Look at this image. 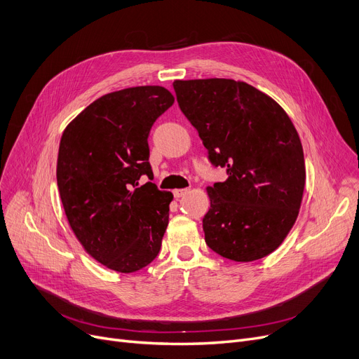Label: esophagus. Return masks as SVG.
Masks as SVG:
<instances>
[{
    "label": "esophagus",
    "mask_w": 359,
    "mask_h": 359,
    "mask_svg": "<svg viewBox=\"0 0 359 359\" xmlns=\"http://www.w3.org/2000/svg\"><path fill=\"white\" fill-rule=\"evenodd\" d=\"M187 194H189V189H175V191H173V195H175L176 199L183 198V196L187 195Z\"/></svg>",
    "instance_id": "obj_1"
}]
</instances>
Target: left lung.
<instances>
[{
	"mask_svg": "<svg viewBox=\"0 0 359 359\" xmlns=\"http://www.w3.org/2000/svg\"><path fill=\"white\" fill-rule=\"evenodd\" d=\"M173 87L210 161L227 168V180L206 187V244L234 262L271 255L292 229L306 184L303 145L291 119L243 81L176 80Z\"/></svg>",
	"mask_w": 359,
	"mask_h": 359,
	"instance_id": "8db88e82",
	"label": "left lung"
}]
</instances>
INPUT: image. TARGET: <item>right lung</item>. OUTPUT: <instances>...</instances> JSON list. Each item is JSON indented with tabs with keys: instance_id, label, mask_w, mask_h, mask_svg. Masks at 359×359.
<instances>
[{
	"instance_id": "right-lung-1",
	"label": "right lung",
	"mask_w": 359,
	"mask_h": 359,
	"mask_svg": "<svg viewBox=\"0 0 359 359\" xmlns=\"http://www.w3.org/2000/svg\"><path fill=\"white\" fill-rule=\"evenodd\" d=\"M173 103L160 86L104 94L60 142L56 182L71 229L91 257L121 273L145 268L161 248L173 195L140 179L153 180L148 135Z\"/></svg>"
}]
</instances>
